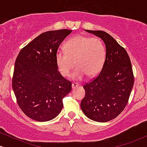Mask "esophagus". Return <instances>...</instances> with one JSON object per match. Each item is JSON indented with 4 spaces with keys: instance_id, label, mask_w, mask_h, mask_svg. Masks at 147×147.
I'll list each match as a JSON object with an SVG mask.
<instances>
[{
    "instance_id": "34e87169",
    "label": "esophagus",
    "mask_w": 147,
    "mask_h": 147,
    "mask_svg": "<svg viewBox=\"0 0 147 147\" xmlns=\"http://www.w3.org/2000/svg\"><path fill=\"white\" fill-rule=\"evenodd\" d=\"M79 86V84H78V83H76V82H73V83L72 84V88H77V87H78Z\"/></svg>"
}]
</instances>
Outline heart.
Returning a JSON list of instances; mask_svg holds the SVG:
<instances>
[{
  "mask_svg": "<svg viewBox=\"0 0 147 147\" xmlns=\"http://www.w3.org/2000/svg\"><path fill=\"white\" fill-rule=\"evenodd\" d=\"M65 52L58 51L56 63L62 76L67 77L72 69L77 68L72 73V78L79 80L86 75L92 77L103 68L106 59V47L98 37L76 35L69 38L63 45Z\"/></svg>",
  "mask_w": 147,
  "mask_h": 147,
  "instance_id": "obj_1",
  "label": "heart"
}]
</instances>
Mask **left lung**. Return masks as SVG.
Instances as JSON below:
<instances>
[{
	"label": "left lung",
	"instance_id": "obj_1",
	"mask_svg": "<svg viewBox=\"0 0 147 147\" xmlns=\"http://www.w3.org/2000/svg\"><path fill=\"white\" fill-rule=\"evenodd\" d=\"M106 45V59L99 73L84 84L86 95L81 102L84 113L92 120L109 122L125 109L134 84L132 65L126 50L109 34L88 30Z\"/></svg>",
	"mask_w": 147,
	"mask_h": 147
}]
</instances>
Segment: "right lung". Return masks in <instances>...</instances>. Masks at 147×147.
<instances>
[{
	"mask_svg": "<svg viewBox=\"0 0 147 147\" xmlns=\"http://www.w3.org/2000/svg\"><path fill=\"white\" fill-rule=\"evenodd\" d=\"M70 30L45 32L18 53L14 65L12 88L20 109L38 122L56 117L63 109V98L72 83L59 72L56 54Z\"/></svg>",
	"mask_w": 147,
	"mask_h": 147,
	"instance_id": "1",
	"label": "right lung"
}]
</instances>
